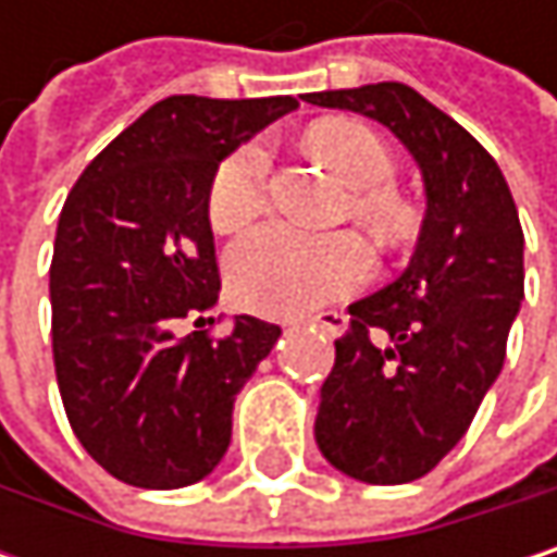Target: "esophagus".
<instances>
[{
  "label": "esophagus",
  "mask_w": 557,
  "mask_h": 557,
  "mask_svg": "<svg viewBox=\"0 0 557 557\" xmlns=\"http://www.w3.org/2000/svg\"><path fill=\"white\" fill-rule=\"evenodd\" d=\"M309 322L322 325V329H325L329 335H342V332L348 329V315H345V312H338V309H325V312L312 315Z\"/></svg>",
  "instance_id": "obj_1"
}]
</instances>
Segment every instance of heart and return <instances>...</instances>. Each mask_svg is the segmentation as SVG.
<instances>
[{
    "instance_id": "obj_1",
    "label": "heart",
    "mask_w": 557,
    "mask_h": 557,
    "mask_svg": "<svg viewBox=\"0 0 557 557\" xmlns=\"http://www.w3.org/2000/svg\"><path fill=\"white\" fill-rule=\"evenodd\" d=\"M306 148L332 170L351 196V215L381 242L399 245L416 228L412 206L387 183L396 161L387 141L355 119H325L309 128ZM271 151L248 141L232 151L209 186V222L215 232H242L268 209ZM374 271L371 248L351 235H306L289 225H264L225 255V277L235 299L268 315L306 312L319 302L355 293Z\"/></svg>"
}]
</instances>
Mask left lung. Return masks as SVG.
<instances>
[{"label":"left lung","mask_w":557,"mask_h":557,"mask_svg":"<svg viewBox=\"0 0 557 557\" xmlns=\"http://www.w3.org/2000/svg\"><path fill=\"white\" fill-rule=\"evenodd\" d=\"M389 128L422 173L425 215L399 277L348 306L319 389L315 445L364 484L429 474L500 377L522 302V228L497 161L403 83L306 92Z\"/></svg>","instance_id":"obj_1"}]
</instances>
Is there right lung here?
<instances>
[{
  "instance_id": "1",
  "label": "right lung",
  "mask_w": 557,
  "mask_h": 557,
  "mask_svg": "<svg viewBox=\"0 0 557 557\" xmlns=\"http://www.w3.org/2000/svg\"><path fill=\"white\" fill-rule=\"evenodd\" d=\"M293 96H170L73 183L51 261L54 368L73 435L112 478L176 491L215 471L232 406L280 325L238 315L225 338L175 322L219 302L209 186L219 164L293 112ZM212 322V319H209Z\"/></svg>"
}]
</instances>
